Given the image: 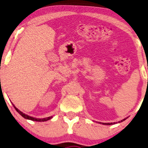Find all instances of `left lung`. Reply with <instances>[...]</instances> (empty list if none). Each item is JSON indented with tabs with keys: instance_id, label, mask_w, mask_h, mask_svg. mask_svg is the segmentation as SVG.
I'll list each match as a JSON object with an SVG mask.
<instances>
[{
	"instance_id": "left-lung-1",
	"label": "left lung",
	"mask_w": 148,
	"mask_h": 148,
	"mask_svg": "<svg viewBox=\"0 0 148 148\" xmlns=\"http://www.w3.org/2000/svg\"><path fill=\"white\" fill-rule=\"evenodd\" d=\"M125 119H123V120L121 121V122L123 121H125ZM119 123H120V121H119ZM115 123H103V125H113V124H115Z\"/></svg>"
}]
</instances>
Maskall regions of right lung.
<instances>
[{
  "mask_svg": "<svg viewBox=\"0 0 148 148\" xmlns=\"http://www.w3.org/2000/svg\"><path fill=\"white\" fill-rule=\"evenodd\" d=\"M13 106H14V105H13ZM14 109H16V111H17L18 113H19L20 115L23 116V117H24L25 119H29V120H32V121H35L41 122V121H45L49 120V119H51V118H52V116H48V117L43 118V119H36V118H33V117H32V116H29V115H25V114L23 113H22L21 111H20L19 110L16 109V108L15 107H14Z\"/></svg>",
  "mask_w": 148,
  "mask_h": 148,
  "instance_id": "right-lung-1",
  "label": "right lung"
}]
</instances>
